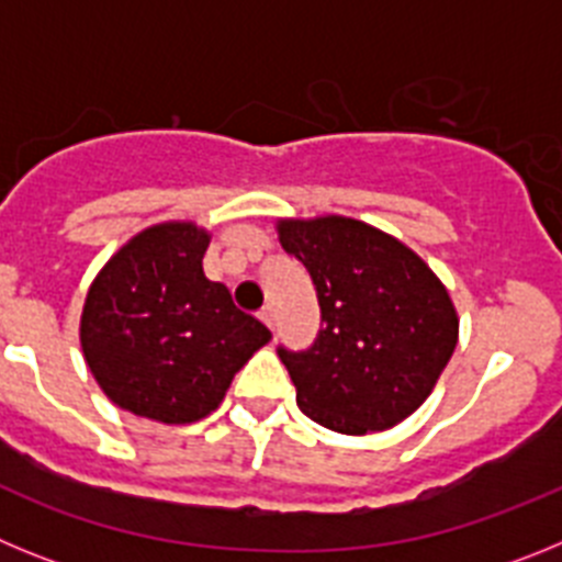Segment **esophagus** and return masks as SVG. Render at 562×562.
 <instances>
[{
    "mask_svg": "<svg viewBox=\"0 0 562 562\" xmlns=\"http://www.w3.org/2000/svg\"><path fill=\"white\" fill-rule=\"evenodd\" d=\"M258 317H261V324H265L267 329H276V312H272V306H265V310L258 312Z\"/></svg>",
    "mask_w": 562,
    "mask_h": 562,
    "instance_id": "obj_1",
    "label": "esophagus"
}]
</instances>
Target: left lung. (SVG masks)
Wrapping results in <instances>:
<instances>
[{
	"label": "left lung",
	"instance_id": "1",
	"mask_svg": "<svg viewBox=\"0 0 562 562\" xmlns=\"http://www.w3.org/2000/svg\"><path fill=\"white\" fill-rule=\"evenodd\" d=\"M321 304L306 351L278 349L297 408L337 434L394 428L428 400L459 342L448 290L411 247L349 216L278 220Z\"/></svg>",
	"mask_w": 562,
	"mask_h": 562
}]
</instances>
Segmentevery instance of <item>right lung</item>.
Here are the masks:
<instances>
[{
    "instance_id": "obj_1",
    "label": "right lung",
    "mask_w": 562,
    "mask_h": 562,
    "mask_svg": "<svg viewBox=\"0 0 562 562\" xmlns=\"http://www.w3.org/2000/svg\"><path fill=\"white\" fill-rule=\"evenodd\" d=\"M207 245L211 233L193 222L146 227L89 286L83 360L117 408L162 425L205 419L236 371L270 342V329L205 278Z\"/></svg>"
}]
</instances>
